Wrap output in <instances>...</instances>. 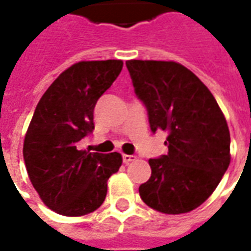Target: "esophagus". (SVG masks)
I'll use <instances>...</instances> for the list:
<instances>
[{
    "instance_id": "1",
    "label": "esophagus",
    "mask_w": 251,
    "mask_h": 251,
    "mask_svg": "<svg viewBox=\"0 0 251 251\" xmlns=\"http://www.w3.org/2000/svg\"><path fill=\"white\" fill-rule=\"evenodd\" d=\"M134 160H136V156H133V154H122V161L125 164H129Z\"/></svg>"
}]
</instances>
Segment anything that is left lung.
I'll list each match as a JSON object with an SVG mask.
<instances>
[{
    "label": "left lung",
    "mask_w": 251,
    "mask_h": 251,
    "mask_svg": "<svg viewBox=\"0 0 251 251\" xmlns=\"http://www.w3.org/2000/svg\"><path fill=\"white\" fill-rule=\"evenodd\" d=\"M151 130L168 131V153L151 158L152 175L140 196L153 210L184 214L210 198L230 164V131L214 95L175 62L127 60Z\"/></svg>",
    "instance_id": "left-lung-1"
}]
</instances>
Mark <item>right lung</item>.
<instances>
[{
	"label": "right lung",
	"mask_w": 251,
	"mask_h": 251,
	"mask_svg": "<svg viewBox=\"0 0 251 251\" xmlns=\"http://www.w3.org/2000/svg\"><path fill=\"white\" fill-rule=\"evenodd\" d=\"M122 60L79 62L62 72L37 103L24 140L25 167L41 200L57 214L82 216L104 201L120 153L80 151L94 130L98 99L120 75Z\"/></svg>",
	"instance_id": "obj_1"
}]
</instances>
